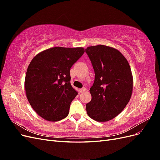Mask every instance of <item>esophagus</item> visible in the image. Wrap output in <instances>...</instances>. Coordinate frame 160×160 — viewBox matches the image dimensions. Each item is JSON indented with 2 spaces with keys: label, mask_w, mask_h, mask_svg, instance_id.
I'll use <instances>...</instances> for the list:
<instances>
[{
  "label": "esophagus",
  "mask_w": 160,
  "mask_h": 160,
  "mask_svg": "<svg viewBox=\"0 0 160 160\" xmlns=\"http://www.w3.org/2000/svg\"><path fill=\"white\" fill-rule=\"evenodd\" d=\"M86 91V88H83L82 89H79V93H83V92Z\"/></svg>",
  "instance_id": "obj_1"
}]
</instances>
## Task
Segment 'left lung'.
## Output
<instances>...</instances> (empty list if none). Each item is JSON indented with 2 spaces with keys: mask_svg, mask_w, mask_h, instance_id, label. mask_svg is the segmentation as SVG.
Listing matches in <instances>:
<instances>
[{
  "mask_svg": "<svg viewBox=\"0 0 160 160\" xmlns=\"http://www.w3.org/2000/svg\"><path fill=\"white\" fill-rule=\"evenodd\" d=\"M85 52L95 74L89 90L91 100L86 104L87 113L97 122H108L122 112L130 100L132 71L125 57L113 47L91 46Z\"/></svg>",
  "mask_w": 160,
  "mask_h": 160,
  "instance_id": "8db88e82",
  "label": "left lung"
}]
</instances>
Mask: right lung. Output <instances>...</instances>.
Wrapping results in <instances>:
<instances>
[{"label": "right lung", "instance_id": "add662e5", "mask_svg": "<svg viewBox=\"0 0 160 160\" xmlns=\"http://www.w3.org/2000/svg\"><path fill=\"white\" fill-rule=\"evenodd\" d=\"M84 52L83 47H52L31 61L25 80L26 95L42 118L57 122L68 115L71 101L78 94L70 83L71 67Z\"/></svg>", "mask_w": 160, "mask_h": 160}]
</instances>
